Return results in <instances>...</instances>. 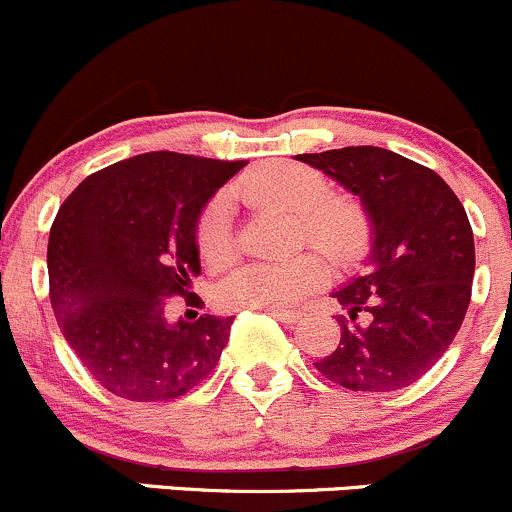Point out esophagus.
<instances>
[{
    "mask_svg": "<svg viewBox=\"0 0 512 512\" xmlns=\"http://www.w3.org/2000/svg\"><path fill=\"white\" fill-rule=\"evenodd\" d=\"M272 316L277 321H282V324H297L299 321L297 311H272Z\"/></svg>",
    "mask_w": 512,
    "mask_h": 512,
    "instance_id": "1",
    "label": "esophagus"
}]
</instances>
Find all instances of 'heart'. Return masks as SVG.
<instances>
[{"label":"heart","mask_w":512,"mask_h":512,"mask_svg":"<svg viewBox=\"0 0 512 512\" xmlns=\"http://www.w3.org/2000/svg\"><path fill=\"white\" fill-rule=\"evenodd\" d=\"M238 193L252 203L282 208L297 215L304 240L338 265L355 262L368 247V218L358 203L328 198L319 171L304 164H267L240 181ZM233 225L228 198H215L198 223V252L203 262L220 267L233 260ZM328 277L319 255L257 262L233 272L218 289V299L233 311H289Z\"/></svg>","instance_id":"b5f03b06"}]
</instances>
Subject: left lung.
Returning <instances> with one entry per match:
<instances>
[{"label": "left lung", "mask_w": 512, "mask_h": 512, "mask_svg": "<svg viewBox=\"0 0 512 512\" xmlns=\"http://www.w3.org/2000/svg\"><path fill=\"white\" fill-rule=\"evenodd\" d=\"M353 193L370 223L360 277L333 292L341 343L316 360L331 383L355 392L412 385L464 324L476 270L464 206L439 174L380 147L297 154Z\"/></svg>", "instance_id": "8db88e82"}]
</instances>
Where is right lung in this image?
<instances>
[{
    "label": "right lung",
    "instance_id": "obj_1",
    "mask_svg": "<svg viewBox=\"0 0 512 512\" xmlns=\"http://www.w3.org/2000/svg\"><path fill=\"white\" fill-rule=\"evenodd\" d=\"M247 161L149 152L90 174L48 235L58 326L112 395L166 402L206 380L233 316L169 319L164 301L191 299L201 274L198 220Z\"/></svg>",
    "mask_w": 512,
    "mask_h": 512
}]
</instances>
